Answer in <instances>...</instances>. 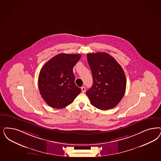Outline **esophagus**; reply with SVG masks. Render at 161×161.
Listing matches in <instances>:
<instances>
[{"instance_id": "34e87169", "label": "esophagus", "mask_w": 161, "mask_h": 161, "mask_svg": "<svg viewBox=\"0 0 161 161\" xmlns=\"http://www.w3.org/2000/svg\"><path fill=\"white\" fill-rule=\"evenodd\" d=\"M81 91L83 93H84L86 92V87H81Z\"/></svg>"}]
</instances>
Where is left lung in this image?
Returning <instances> with one entry per match:
<instances>
[{"mask_svg":"<svg viewBox=\"0 0 161 161\" xmlns=\"http://www.w3.org/2000/svg\"><path fill=\"white\" fill-rule=\"evenodd\" d=\"M87 58L93 80L92 87L86 92L92 105L101 110L115 107L126 89V77L122 67L105 52L88 53Z\"/></svg>","mask_w":161,"mask_h":161,"instance_id":"1","label":"left lung"}]
</instances>
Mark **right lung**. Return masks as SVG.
Instances as JSON below:
<instances>
[{
	"mask_svg": "<svg viewBox=\"0 0 161 161\" xmlns=\"http://www.w3.org/2000/svg\"><path fill=\"white\" fill-rule=\"evenodd\" d=\"M80 54L59 53L47 61L39 73L40 93L46 103L56 109L72 103L81 92L75 84L73 67Z\"/></svg>",
	"mask_w": 161,
	"mask_h": 161,
	"instance_id": "1",
	"label": "right lung"
}]
</instances>
